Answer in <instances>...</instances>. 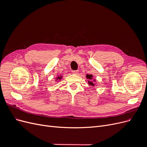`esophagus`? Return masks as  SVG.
<instances>
[{"label":"esophagus","mask_w":147,"mask_h":147,"mask_svg":"<svg viewBox=\"0 0 147 147\" xmlns=\"http://www.w3.org/2000/svg\"><path fill=\"white\" fill-rule=\"evenodd\" d=\"M72 74H75V75H77L78 73V70H72Z\"/></svg>","instance_id":"34e87169"}]
</instances>
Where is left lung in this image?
I'll return each mask as SVG.
<instances>
[{
	"mask_svg": "<svg viewBox=\"0 0 147 147\" xmlns=\"http://www.w3.org/2000/svg\"><path fill=\"white\" fill-rule=\"evenodd\" d=\"M86 78L88 79H89V80H92V75H88V74H87L86 75ZM88 83H89V84H90V86H94V83H93L92 82L88 81Z\"/></svg>",
	"mask_w": 147,
	"mask_h": 147,
	"instance_id": "left-lung-1",
	"label": "left lung"
}]
</instances>
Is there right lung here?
Returning <instances> with one entry per match:
<instances>
[{
    "instance_id": "add662e5",
    "label": "right lung",
    "mask_w": 147,
    "mask_h": 147,
    "mask_svg": "<svg viewBox=\"0 0 147 147\" xmlns=\"http://www.w3.org/2000/svg\"><path fill=\"white\" fill-rule=\"evenodd\" d=\"M57 79H61V77H57Z\"/></svg>"
}]
</instances>
